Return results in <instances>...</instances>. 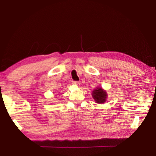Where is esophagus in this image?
I'll list each match as a JSON object with an SVG mask.
<instances>
[{
	"label": "esophagus",
	"instance_id": "34e87169",
	"mask_svg": "<svg viewBox=\"0 0 156 156\" xmlns=\"http://www.w3.org/2000/svg\"><path fill=\"white\" fill-rule=\"evenodd\" d=\"M73 84H75V85H77V86H80V82H78V81H73Z\"/></svg>",
	"mask_w": 156,
	"mask_h": 156
}]
</instances>
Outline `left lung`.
Instances as JSON below:
<instances>
[{"label": "left lung", "mask_w": 156, "mask_h": 156, "mask_svg": "<svg viewBox=\"0 0 156 156\" xmlns=\"http://www.w3.org/2000/svg\"><path fill=\"white\" fill-rule=\"evenodd\" d=\"M92 96L96 102L98 103H104L106 101L107 94L102 88L95 89L92 92Z\"/></svg>", "instance_id": "obj_1"}]
</instances>
